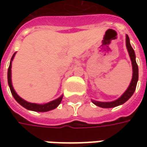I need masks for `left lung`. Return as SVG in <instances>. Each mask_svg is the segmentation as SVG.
Returning <instances> with one entry per match:
<instances>
[{
  "label": "left lung",
  "instance_id": "1",
  "mask_svg": "<svg viewBox=\"0 0 147 147\" xmlns=\"http://www.w3.org/2000/svg\"><path fill=\"white\" fill-rule=\"evenodd\" d=\"M126 47H127V51H128V54H129L130 59H131V61H132V66H133V78H132L131 82H130L127 90L124 92V93L119 98H118L115 100L103 102V101H97V100H92V103L99 106V107H101V108H113V107L123 105L133 96V94L134 93V92L136 90L137 83H138V66L137 62H136V55H135L134 50H133L131 44H130L129 37H128L127 35H126Z\"/></svg>",
  "mask_w": 147,
  "mask_h": 147
}]
</instances>
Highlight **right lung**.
Wrapping results in <instances>:
<instances>
[{
    "mask_svg": "<svg viewBox=\"0 0 147 147\" xmlns=\"http://www.w3.org/2000/svg\"><path fill=\"white\" fill-rule=\"evenodd\" d=\"M16 52L13 55L12 58L10 59V63H9V66L8 69V73H7V78H8V84L9 89H10V92L13 95L14 98L16 100V101L21 105L23 107H24L25 109L28 110H32V111H37V112H47L50 110H54L55 109L61 102L62 98H63V95L60 96L59 98L55 99L54 100H51L48 103H46V104H36V103H31V102H28L25 100H24L23 98H21L18 94L16 93V92L14 91V88H13V85H12V81H11V64H12V60L14 59V55H15Z\"/></svg>",
    "mask_w": 147,
    "mask_h": 147,
    "instance_id": "1",
    "label": "right lung"
}]
</instances>
